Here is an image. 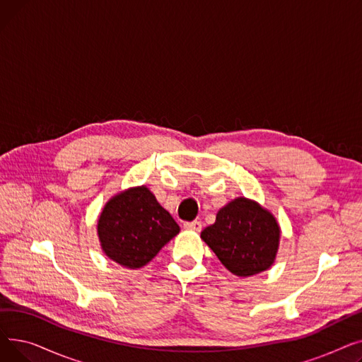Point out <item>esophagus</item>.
I'll use <instances>...</instances> for the list:
<instances>
[{"mask_svg":"<svg viewBox=\"0 0 362 362\" xmlns=\"http://www.w3.org/2000/svg\"><path fill=\"white\" fill-rule=\"evenodd\" d=\"M183 227H185V229H187V230L199 232V230L202 229V223H201V221H198V220H194V221H186V223L183 224Z\"/></svg>","mask_w":362,"mask_h":362,"instance_id":"34e87169","label":"esophagus"}]
</instances>
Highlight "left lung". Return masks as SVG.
Segmentation results:
<instances>
[{
    "mask_svg": "<svg viewBox=\"0 0 362 362\" xmlns=\"http://www.w3.org/2000/svg\"><path fill=\"white\" fill-rule=\"evenodd\" d=\"M201 238L227 270L246 277L273 264L280 229L267 210L251 199L238 198L221 208L216 223L205 227Z\"/></svg>",
    "mask_w": 362,
    "mask_h": 362,
    "instance_id": "8db88e82",
    "label": "left lung"
}]
</instances>
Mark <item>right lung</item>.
Here are the masks:
<instances>
[{"label": "right lung", "mask_w": 362, "mask_h": 362, "mask_svg": "<svg viewBox=\"0 0 362 362\" xmlns=\"http://www.w3.org/2000/svg\"><path fill=\"white\" fill-rule=\"evenodd\" d=\"M179 230L175 218L145 186L110 199L98 220L104 252L127 269L149 262Z\"/></svg>", "instance_id": "right-lung-1"}]
</instances>
